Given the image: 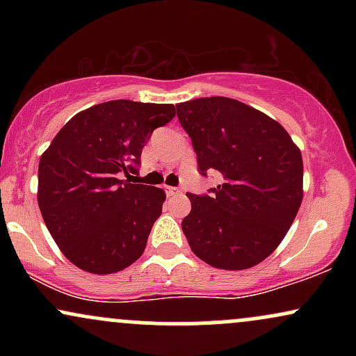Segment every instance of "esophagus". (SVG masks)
<instances>
[{"label":"esophagus","instance_id":"1","mask_svg":"<svg viewBox=\"0 0 356 356\" xmlns=\"http://www.w3.org/2000/svg\"><path fill=\"white\" fill-rule=\"evenodd\" d=\"M165 194L169 195V197H174V195H181L182 191L177 189V187H165Z\"/></svg>","mask_w":356,"mask_h":356}]
</instances>
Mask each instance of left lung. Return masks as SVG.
<instances>
[{
    "instance_id": "left-lung-1",
    "label": "left lung",
    "mask_w": 356,
    "mask_h": 356,
    "mask_svg": "<svg viewBox=\"0 0 356 356\" xmlns=\"http://www.w3.org/2000/svg\"><path fill=\"white\" fill-rule=\"evenodd\" d=\"M202 175L224 182L211 195L187 194L182 231L195 256L212 268L239 271L280 246L303 201V157L280 122L227 97L175 105Z\"/></svg>"
}]
</instances>
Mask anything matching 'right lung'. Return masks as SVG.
<instances>
[{
  "label": "right lung",
  "mask_w": 356,
  "mask_h": 356,
  "mask_svg": "<svg viewBox=\"0 0 356 356\" xmlns=\"http://www.w3.org/2000/svg\"><path fill=\"white\" fill-rule=\"evenodd\" d=\"M172 104L110 100L67 122L38 165V206L65 257L92 275H112L142 256L165 192L132 184L154 129Z\"/></svg>",
  "instance_id": "right-lung-1"
}]
</instances>
